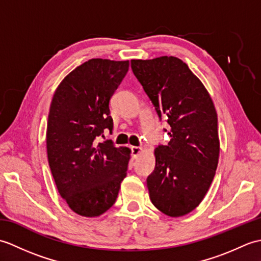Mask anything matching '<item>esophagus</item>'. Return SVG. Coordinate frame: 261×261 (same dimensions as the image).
Returning a JSON list of instances; mask_svg holds the SVG:
<instances>
[{"mask_svg": "<svg viewBox=\"0 0 261 261\" xmlns=\"http://www.w3.org/2000/svg\"><path fill=\"white\" fill-rule=\"evenodd\" d=\"M142 151V148L141 147H137V146H132L131 147V154L134 158H137L138 154Z\"/></svg>", "mask_w": 261, "mask_h": 261, "instance_id": "34e87169", "label": "esophagus"}]
</instances>
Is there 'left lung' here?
Masks as SVG:
<instances>
[{
	"mask_svg": "<svg viewBox=\"0 0 261 261\" xmlns=\"http://www.w3.org/2000/svg\"><path fill=\"white\" fill-rule=\"evenodd\" d=\"M131 68L159 118L167 115L170 125L168 145L154 150L149 197L164 214L178 218L198 206L214 178L218 114L206 88L179 58L132 59Z\"/></svg>",
	"mask_w": 261,
	"mask_h": 261,
	"instance_id": "obj_1",
	"label": "left lung"
}]
</instances>
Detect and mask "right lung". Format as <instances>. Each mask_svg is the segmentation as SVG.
<instances>
[{"mask_svg":"<svg viewBox=\"0 0 261 261\" xmlns=\"http://www.w3.org/2000/svg\"><path fill=\"white\" fill-rule=\"evenodd\" d=\"M129 70V60L94 58L65 77L54 94L47 123L48 163L57 190L75 213L103 214L118 197L126 176L130 149L111 140L110 99Z\"/></svg>","mask_w":261,"mask_h":261,"instance_id":"right-lung-1","label":"right lung"}]
</instances>
